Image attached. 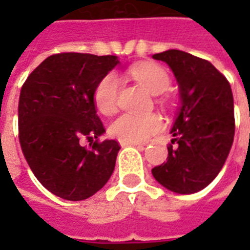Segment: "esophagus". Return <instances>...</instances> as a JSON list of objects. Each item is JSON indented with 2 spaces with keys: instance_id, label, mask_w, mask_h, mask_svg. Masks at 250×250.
I'll return each instance as SVG.
<instances>
[{
  "instance_id": "esophagus-1",
  "label": "esophagus",
  "mask_w": 250,
  "mask_h": 250,
  "mask_svg": "<svg viewBox=\"0 0 250 250\" xmlns=\"http://www.w3.org/2000/svg\"><path fill=\"white\" fill-rule=\"evenodd\" d=\"M121 143L122 146H129V145H133V146H144L143 144H140V143H135V141H125V140H121L119 141Z\"/></svg>"
}]
</instances>
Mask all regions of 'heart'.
Wrapping results in <instances>:
<instances>
[{
    "label": "heart",
    "mask_w": 250,
    "mask_h": 250,
    "mask_svg": "<svg viewBox=\"0 0 250 250\" xmlns=\"http://www.w3.org/2000/svg\"><path fill=\"white\" fill-rule=\"evenodd\" d=\"M129 74L144 86L149 93L158 96L170 86V78L164 68L154 63H137L129 68ZM119 80L113 72L105 75L97 83L93 92V101L98 111L105 115L113 114L118 105ZM162 127V119L157 114H121L109 127L111 136L119 140L145 141Z\"/></svg>",
    "instance_id": "b5f03b06"
}]
</instances>
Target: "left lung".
<instances>
[{
    "mask_svg": "<svg viewBox=\"0 0 250 250\" xmlns=\"http://www.w3.org/2000/svg\"><path fill=\"white\" fill-rule=\"evenodd\" d=\"M153 58L168 64L179 88L178 114L171 127L167 162L152 174L179 194L204 189L219 174L235 135L233 96L225 76L209 61L170 49Z\"/></svg>",
    "mask_w": 250,
    "mask_h": 250,
    "instance_id": "obj_1",
    "label": "left lung"
}]
</instances>
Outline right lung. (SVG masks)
<instances>
[{
	"label": "right lung",
	"instance_id": "1",
	"mask_svg": "<svg viewBox=\"0 0 250 250\" xmlns=\"http://www.w3.org/2000/svg\"><path fill=\"white\" fill-rule=\"evenodd\" d=\"M119 63L117 56L61 53L48 57L23 84L18 106L19 141L31 170L48 190L82 201L113 174L119 144L98 141L105 128L93 92ZM91 141L89 148L80 144Z\"/></svg>",
	"mask_w": 250,
	"mask_h": 250
}]
</instances>
